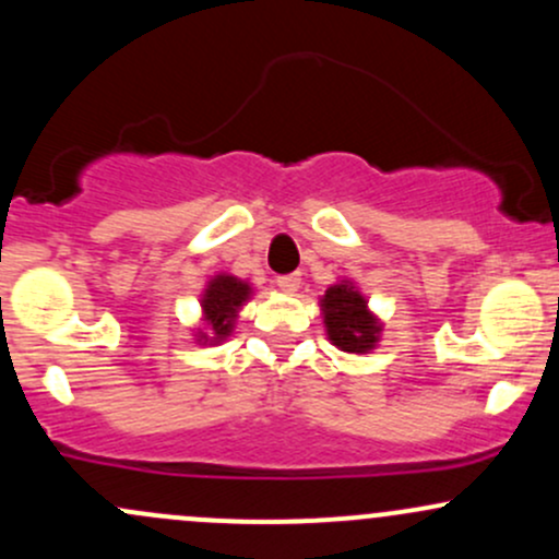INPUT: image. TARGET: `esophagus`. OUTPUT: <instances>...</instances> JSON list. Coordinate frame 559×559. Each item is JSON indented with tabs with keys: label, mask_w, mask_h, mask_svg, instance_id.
Here are the masks:
<instances>
[{
	"label": "esophagus",
	"mask_w": 559,
	"mask_h": 559,
	"mask_svg": "<svg viewBox=\"0 0 559 559\" xmlns=\"http://www.w3.org/2000/svg\"><path fill=\"white\" fill-rule=\"evenodd\" d=\"M275 284H278V289L284 292H297L299 284H302V278H299V273H289V275H278Z\"/></svg>",
	"instance_id": "esophagus-1"
}]
</instances>
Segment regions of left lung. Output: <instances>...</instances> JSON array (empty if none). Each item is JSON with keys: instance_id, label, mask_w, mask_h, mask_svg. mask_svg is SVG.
<instances>
[{"instance_id": "8db88e82", "label": "left lung", "mask_w": 559, "mask_h": 559, "mask_svg": "<svg viewBox=\"0 0 559 559\" xmlns=\"http://www.w3.org/2000/svg\"><path fill=\"white\" fill-rule=\"evenodd\" d=\"M329 340L345 353H369L379 340V323L353 284H336L321 299Z\"/></svg>"}]
</instances>
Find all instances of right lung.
I'll return each instance as SVG.
<instances>
[{
    "instance_id": "obj_1",
    "label": "right lung",
    "mask_w": 559,
    "mask_h": 559,
    "mask_svg": "<svg viewBox=\"0 0 559 559\" xmlns=\"http://www.w3.org/2000/svg\"><path fill=\"white\" fill-rule=\"evenodd\" d=\"M249 292V284L233 278V275H217V278L210 281L204 299H201V308H204L206 323H210L214 340L219 342L230 334L236 312L247 302ZM201 340H210V336L201 334Z\"/></svg>"
}]
</instances>
